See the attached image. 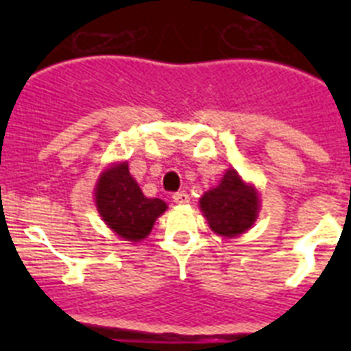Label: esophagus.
I'll list each match as a JSON object with an SVG mask.
<instances>
[{
	"label": "esophagus",
	"instance_id": "esophagus-1",
	"mask_svg": "<svg viewBox=\"0 0 351 351\" xmlns=\"http://www.w3.org/2000/svg\"><path fill=\"white\" fill-rule=\"evenodd\" d=\"M173 202L176 204H188L190 202V195L186 193V191H178V193L172 195Z\"/></svg>",
	"mask_w": 351,
	"mask_h": 351
}]
</instances>
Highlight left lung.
<instances>
[{"label": "left lung", "instance_id": "obj_1", "mask_svg": "<svg viewBox=\"0 0 351 351\" xmlns=\"http://www.w3.org/2000/svg\"><path fill=\"white\" fill-rule=\"evenodd\" d=\"M200 207L216 234L235 237L246 232L256 219L258 195L235 170H228L219 186L204 193Z\"/></svg>", "mask_w": 351, "mask_h": 351}]
</instances>
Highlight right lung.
Listing matches in <instances>:
<instances>
[{"label": "right lung", "mask_w": 351, "mask_h": 351, "mask_svg": "<svg viewBox=\"0 0 351 351\" xmlns=\"http://www.w3.org/2000/svg\"><path fill=\"white\" fill-rule=\"evenodd\" d=\"M96 206L101 218L117 235L137 243L149 235L167 204L160 198L144 197L130 176L128 163L108 169L96 184Z\"/></svg>", "instance_id": "right-lung-1"}]
</instances>
